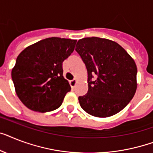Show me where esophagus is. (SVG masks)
I'll return each instance as SVG.
<instances>
[{"label": "esophagus", "instance_id": "esophagus-1", "mask_svg": "<svg viewBox=\"0 0 153 153\" xmlns=\"http://www.w3.org/2000/svg\"><path fill=\"white\" fill-rule=\"evenodd\" d=\"M76 82H77V80L75 79H74L73 80H71L70 82H70L71 86L72 88H74V86H75V85H76Z\"/></svg>", "mask_w": 153, "mask_h": 153}]
</instances>
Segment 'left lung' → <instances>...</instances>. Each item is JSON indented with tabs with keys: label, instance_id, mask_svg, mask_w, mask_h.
I'll return each mask as SVG.
<instances>
[{
	"label": "left lung",
	"instance_id": "8db88e82",
	"mask_svg": "<svg viewBox=\"0 0 153 153\" xmlns=\"http://www.w3.org/2000/svg\"><path fill=\"white\" fill-rule=\"evenodd\" d=\"M75 51L88 74L87 94L79 97L82 108L100 118L120 112L132 100L137 89L134 60L118 43L97 37L80 39Z\"/></svg>",
	"mask_w": 153,
	"mask_h": 153
}]
</instances>
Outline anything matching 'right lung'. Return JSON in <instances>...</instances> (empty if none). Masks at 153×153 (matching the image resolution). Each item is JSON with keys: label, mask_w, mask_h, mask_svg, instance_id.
Returning a JSON list of instances; mask_svg holds the SVG:
<instances>
[{"label": "right lung", "mask_w": 153, "mask_h": 153, "mask_svg": "<svg viewBox=\"0 0 153 153\" xmlns=\"http://www.w3.org/2000/svg\"><path fill=\"white\" fill-rule=\"evenodd\" d=\"M76 40L48 38L22 51L12 71L16 94L34 111L48 112L63 103L69 83L63 76V62L73 53Z\"/></svg>", "instance_id": "right-lung-1"}]
</instances>
